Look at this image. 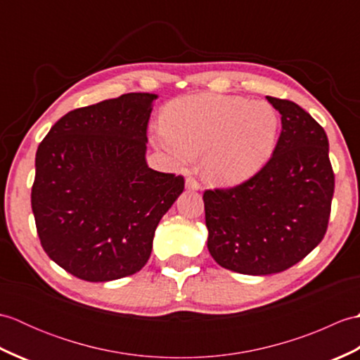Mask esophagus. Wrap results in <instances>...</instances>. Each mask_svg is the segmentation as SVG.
<instances>
[{"label":"esophagus","instance_id":"esophagus-1","mask_svg":"<svg viewBox=\"0 0 360 360\" xmlns=\"http://www.w3.org/2000/svg\"><path fill=\"white\" fill-rule=\"evenodd\" d=\"M186 188L187 190H200L201 184L195 178H187L186 179Z\"/></svg>","mask_w":360,"mask_h":360}]
</instances>
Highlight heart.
Wrapping results in <instances>:
<instances>
[{"mask_svg":"<svg viewBox=\"0 0 360 360\" xmlns=\"http://www.w3.org/2000/svg\"><path fill=\"white\" fill-rule=\"evenodd\" d=\"M280 117L269 103L240 96H187L167 105L153 143L174 164L184 165L204 151L202 167L217 184L252 178L275 150Z\"/></svg>","mask_w":360,"mask_h":360,"instance_id":"b5f03b06","label":"heart"}]
</instances>
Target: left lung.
Here are the masks:
<instances>
[{"label": "left lung", "mask_w": 360, "mask_h": 360, "mask_svg": "<svg viewBox=\"0 0 360 360\" xmlns=\"http://www.w3.org/2000/svg\"><path fill=\"white\" fill-rule=\"evenodd\" d=\"M266 98L281 114L272 158L249 181L202 196L210 255L246 275L277 274L307 257L326 233L334 195L325 129L297 103Z\"/></svg>", "instance_id": "left-lung-1"}]
</instances>
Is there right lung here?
Segmentation results:
<instances>
[{
	"instance_id": "add662e5",
	"label": "right lung",
	"mask_w": 360,
	"mask_h": 360,
	"mask_svg": "<svg viewBox=\"0 0 360 360\" xmlns=\"http://www.w3.org/2000/svg\"><path fill=\"white\" fill-rule=\"evenodd\" d=\"M158 98L129 93L70 111L38 145L32 212L41 246L74 277L111 281L148 262L184 178L145 160Z\"/></svg>"
}]
</instances>
